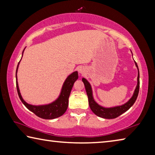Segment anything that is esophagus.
<instances>
[{"label": "esophagus", "mask_w": 155, "mask_h": 155, "mask_svg": "<svg viewBox=\"0 0 155 155\" xmlns=\"http://www.w3.org/2000/svg\"><path fill=\"white\" fill-rule=\"evenodd\" d=\"M79 72H80V73H84V69H82V68H80V69H79Z\"/></svg>", "instance_id": "obj_1"}]
</instances>
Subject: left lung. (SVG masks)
I'll use <instances>...</instances> for the list:
<instances>
[{
  "instance_id": "left-lung-1",
  "label": "left lung",
  "mask_w": 155,
  "mask_h": 155,
  "mask_svg": "<svg viewBox=\"0 0 155 155\" xmlns=\"http://www.w3.org/2000/svg\"><path fill=\"white\" fill-rule=\"evenodd\" d=\"M135 62V65L137 67L138 69V76H137V84L136 86V88H135V92L134 93V95L131 97V99H129L128 102H127L125 104L123 105H120V106H117L114 107H111V108H105L101 106H100L97 103L94 101L93 97V92H92V88L90 85V84L88 82L87 80L84 78L82 79V82L84 84L85 88L86 93H87V95L88 97V104L89 106H90L91 110L93 111V112L94 114L99 116V117L104 118H107V119H112V118H117L118 116H120L124 112H127L130 107H131L134 104V103L136 101L137 98L138 93H139V90H140V72H139V69H138V66Z\"/></svg>"
}]
</instances>
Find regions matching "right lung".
Listing matches in <instances>:
<instances>
[{
  "label": "right lung",
  "instance_id": "add662e5",
  "mask_svg": "<svg viewBox=\"0 0 155 155\" xmlns=\"http://www.w3.org/2000/svg\"><path fill=\"white\" fill-rule=\"evenodd\" d=\"M18 64L17 67V69H16V73H17ZM78 71L73 72L72 74L69 75V77L67 78L65 82H64L61 95L59 96L58 99L54 102L51 103V104L46 105L35 106V105L28 104L26 102L24 101L18 88V84L17 82V74H16V88H17L18 96L20 97L21 102L23 103V104L30 111L33 112L35 115L39 116V118L43 119H54L60 117V116L64 114V113L66 112L68 107V105H69V97L71 91V89L73 88V84L78 80Z\"/></svg>",
  "mask_w": 155,
  "mask_h": 155
}]
</instances>
